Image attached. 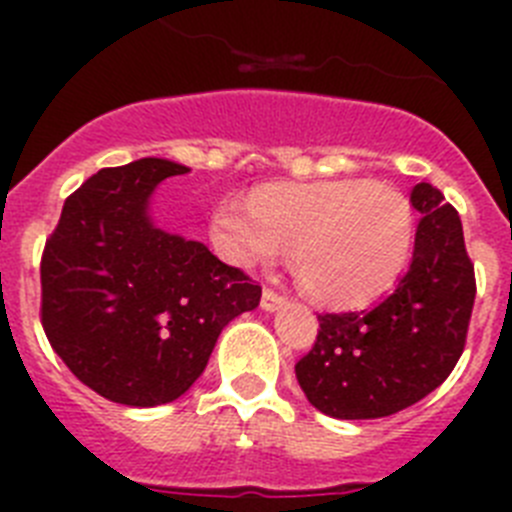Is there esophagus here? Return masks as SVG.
I'll list each match as a JSON object with an SVG mask.
<instances>
[{
  "label": "esophagus",
  "instance_id": "1",
  "mask_svg": "<svg viewBox=\"0 0 512 512\" xmlns=\"http://www.w3.org/2000/svg\"><path fill=\"white\" fill-rule=\"evenodd\" d=\"M282 302H284V297L277 295L274 289H264V292H261V310L274 312L279 305H282Z\"/></svg>",
  "mask_w": 512,
  "mask_h": 512
}]
</instances>
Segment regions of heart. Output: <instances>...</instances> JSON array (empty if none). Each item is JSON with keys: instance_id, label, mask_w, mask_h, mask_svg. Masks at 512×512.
Wrapping results in <instances>:
<instances>
[{"instance_id": "obj_1", "label": "heart", "mask_w": 512, "mask_h": 512, "mask_svg": "<svg viewBox=\"0 0 512 512\" xmlns=\"http://www.w3.org/2000/svg\"><path fill=\"white\" fill-rule=\"evenodd\" d=\"M210 241L238 269L277 261L312 302L359 307L400 277L413 246V210L395 187L372 179L264 184L248 205L225 200L210 215Z\"/></svg>"}]
</instances>
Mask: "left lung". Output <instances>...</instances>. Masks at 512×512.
I'll list each match as a JSON object with an SVG mask.
<instances>
[{
	"mask_svg": "<svg viewBox=\"0 0 512 512\" xmlns=\"http://www.w3.org/2000/svg\"><path fill=\"white\" fill-rule=\"evenodd\" d=\"M410 202L423 217L408 274L374 310L318 315L315 346L295 364L310 405L330 418L410 408L443 384L467 343L477 282L459 212L425 182Z\"/></svg>",
	"mask_w": 512,
	"mask_h": 512,
	"instance_id": "8db88e82",
	"label": "left lung"
}]
</instances>
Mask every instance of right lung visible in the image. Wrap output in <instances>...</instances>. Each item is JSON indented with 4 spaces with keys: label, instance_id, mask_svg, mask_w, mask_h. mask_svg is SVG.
I'll return each instance as SVG.
<instances>
[{
    "label": "right lung",
    "instance_id": "1",
    "mask_svg": "<svg viewBox=\"0 0 512 512\" xmlns=\"http://www.w3.org/2000/svg\"><path fill=\"white\" fill-rule=\"evenodd\" d=\"M187 171L166 158L97 171L66 200L40 261L53 351L79 382L130 408L182 397L225 325L261 300L259 284L205 243L153 225V189Z\"/></svg>",
    "mask_w": 512,
    "mask_h": 512
}]
</instances>
